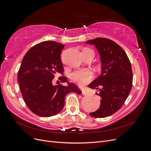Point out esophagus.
I'll return each mask as SVG.
<instances>
[{"mask_svg":"<svg viewBox=\"0 0 151 151\" xmlns=\"http://www.w3.org/2000/svg\"><path fill=\"white\" fill-rule=\"evenodd\" d=\"M82 94H83V95H88V94H89V91H88V90H86V89H83L82 90Z\"/></svg>","mask_w":151,"mask_h":151,"instance_id":"obj_1","label":"esophagus"}]
</instances>
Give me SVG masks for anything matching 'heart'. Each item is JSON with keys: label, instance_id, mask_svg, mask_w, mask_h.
Here are the masks:
<instances>
[{"label": "heart", "instance_id": "obj_1", "mask_svg": "<svg viewBox=\"0 0 151 151\" xmlns=\"http://www.w3.org/2000/svg\"><path fill=\"white\" fill-rule=\"evenodd\" d=\"M85 52H93L90 49H84ZM93 74L89 69H81L73 72L70 74V79L79 85H83L93 79Z\"/></svg>", "mask_w": 151, "mask_h": 151}]
</instances>
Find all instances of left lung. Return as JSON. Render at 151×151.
<instances>
[{
	"label": "left lung",
	"instance_id": "1",
	"mask_svg": "<svg viewBox=\"0 0 151 151\" xmlns=\"http://www.w3.org/2000/svg\"><path fill=\"white\" fill-rule=\"evenodd\" d=\"M86 43L94 45L101 63V75L89 84L90 88L99 90L96 94L101 98V104L89 115L105 118L119 110L129 96L133 81L131 63L123 48L111 40L97 38Z\"/></svg>",
	"mask_w": 151,
	"mask_h": 151
}]
</instances>
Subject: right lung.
<instances>
[{"label":"right lung","instance_id":"1","mask_svg":"<svg viewBox=\"0 0 151 151\" xmlns=\"http://www.w3.org/2000/svg\"><path fill=\"white\" fill-rule=\"evenodd\" d=\"M64 46L53 41L41 42L31 48L22 60L17 75L21 92L27 106L38 116L57 115L64 107L68 93H81L65 77L59 79L67 86L52 84L55 74L63 72L60 54Z\"/></svg>","mask_w":151,"mask_h":151}]
</instances>
